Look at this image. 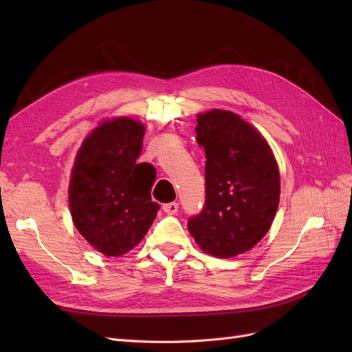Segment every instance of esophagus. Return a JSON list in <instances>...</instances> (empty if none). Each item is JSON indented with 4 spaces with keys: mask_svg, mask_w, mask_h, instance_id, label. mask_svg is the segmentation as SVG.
I'll return each instance as SVG.
<instances>
[{
    "mask_svg": "<svg viewBox=\"0 0 352 352\" xmlns=\"http://www.w3.org/2000/svg\"><path fill=\"white\" fill-rule=\"evenodd\" d=\"M179 208L177 202H167V204H163V210L167 212V214H176Z\"/></svg>",
    "mask_w": 352,
    "mask_h": 352,
    "instance_id": "1",
    "label": "esophagus"
}]
</instances>
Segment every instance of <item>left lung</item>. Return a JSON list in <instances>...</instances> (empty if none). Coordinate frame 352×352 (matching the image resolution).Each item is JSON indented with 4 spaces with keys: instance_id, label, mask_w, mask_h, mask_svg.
I'll return each instance as SVG.
<instances>
[{
    "instance_id": "left-lung-1",
    "label": "left lung",
    "mask_w": 352,
    "mask_h": 352,
    "mask_svg": "<svg viewBox=\"0 0 352 352\" xmlns=\"http://www.w3.org/2000/svg\"><path fill=\"white\" fill-rule=\"evenodd\" d=\"M206 151V204L188 220L199 248L220 258L251 250L269 232L279 206V168L269 144L235 113L198 116Z\"/></svg>"
}]
</instances>
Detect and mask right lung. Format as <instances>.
<instances>
[{"mask_svg": "<svg viewBox=\"0 0 352 352\" xmlns=\"http://www.w3.org/2000/svg\"><path fill=\"white\" fill-rule=\"evenodd\" d=\"M145 127L120 117L83 141L73 166L69 204L73 223L95 250L117 257L136 247L160 206L151 201L155 168L136 163Z\"/></svg>", "mask_w": 352, "mask_h": 352, "instance_id": "add662e5", "label": "right lung"}]
</instances>
